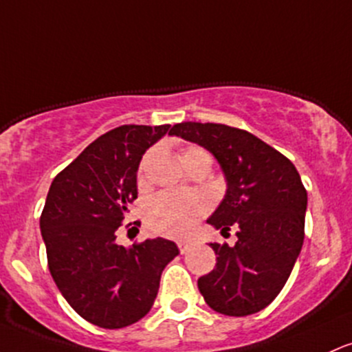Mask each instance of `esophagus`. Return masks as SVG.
<instances>
[{"label":"esophagus","mask_w":352,"mask_h":352,"mask_svg":"<svg viewBox=\"0 0 352 352\" xmlns=\"http://www.w3.org/2000/svg\"><path fill=\"white\" fill-rule=\"evenodd\" d=\"M177 245H179L180 254H187L188 250H190V247H192L190 242H185V241H179V242H177Z\"/></svg>","instance_id":"1"}]
</instances>
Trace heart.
<instances>
[{
    "label": "heart",
    "instance_id": "1",
    "mask_svg": "<svg viewBox=\"0 0 352 352\" xmlns=\"http://www.w3.org/2000/svg\"><path fill=\"white\" fill-rule=\"evenodd\" d=\"M208 157L207 150L202 146H187L180 153V160L185 168L197 160V158ZM148 155L142 160L138 168V182H145L146 165ZM208 212V202L200 194H184V192H162L150 199L145 206V222L146 227L153 234L167 235V237H184L194 230L200 219Z\"/></svg>",
    "mask_w": 352,
    "mask_h": 352
}]
</instances>
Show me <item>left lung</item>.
Instances as JSON below:
<instances>
[{
    "mask_svg": "<svg viewBox=\"0 0 352 352\" xmlns=\"http://www.w3.org/2000/svg\"><path fill=\"white\" fill-rule=\"evenodd\" d=\"M214 153L227 179V194L207 220L237 242L210 244L214 270L202 276L200 294L226 316L267 307L291 276L302 249L307 192L294 164L256 135L222 123H177L170 130Z\"/></svg>",
    "mask_w": 352,
    "mask_h": 352,
    "instance_id": "obj_1",
    "label": "left lung"
}]
</instances>
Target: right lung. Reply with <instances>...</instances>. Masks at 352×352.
<instances>
[{"label":"right lung","instance_id":"obj_1","mask_svg":"<svg viewBox=\"0 0 352 352\" xmlns=\"http://www.w3.org/2000/svg\"><path fill=\"white\" fill-rule=\"evenodd\" d=\"M168 129L122 125L103 133L58 173L46 195L40 229L50 274L69 306L95 326L120 329L144 318L162 270L179 254L160 237L130 249L115 242L137 199L142 155Z\"/></svg>","mask_w":352,"mask_h":352}]
</instances>
